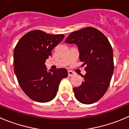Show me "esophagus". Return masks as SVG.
I'll use <instances>...</instances> for the list:
<instances>
[{
	"mask_svg": "<svg viewBox=\"0 0 129 129\" xmlns=\"http://www.w3.org/2000/svg\"><path fill=\"white\" fill-rule=\"evenodd\" d=\"M68 76H69V77H72V76H73L75 75V73H73V72H72V71H70V70H69L68 72Z\"/></svg>",
	"mask_w": 129,
	"mask_h": 129,
	"instance_id": "esophagus-1",
	"label": "esophagus"
}]
</instances>
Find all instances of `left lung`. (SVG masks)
I'll use <instances>...</instances> for the list:
<instances>
[{
  "instance_id": "8db88e82",
  "label": "left lung",
  "mask_w": 129,
  "mask_h": 129,
  "mask_svg": "<svg viewBox=\"0 0 129 129\" xmlns=\"http://www.w3.org/2000/svg\"><path fill=\"white\" fill-rule=\"evenodd\" d=\"M67 44H75L79 58L85 65L86 74L78 87L73 88L76 99L82 104L90 105L99 101L107 91L114 70L113 49L108 39L101 31L87 27L72 32Z\"/></svg>"
}]
</instances>
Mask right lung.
Listing matches in <instances>:
<instances>
[{
  "mask_svg": "<svg viewBox=\"0 0 129 129\" xmlns=\"http://www.w3.org/2000/svg\"><path fill=\"white\" fill-rule=\"evenodd\" d=\"M64 37L39 30L23 35L14 51V68L18 83L32 100L47 103L56 97L61 80L68 77L65 68L47 71L45 60Z\"/></svg>",
  "mask_w": 129,
  "mask_h": 129,
  "instance_id": "1",
  "label": "right lung"
}]
</instances>
